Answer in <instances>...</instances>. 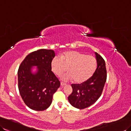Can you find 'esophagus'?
<instances>
[{"mask_svg": "<svg viewBox=\"0 0 131 131\" xmlns=\"http://www.w3.org/2000/svg\"><path fill=\"white\" fill-rule=\"evenodd\" d=\"M60 85H61L62 86H64V85H66V83H64L63 82H60Z\"/></svg>", "mask_w": 131, "mask_h": 131, "instance_id": "obj_1", "label": "esophagus"}]
</instances>
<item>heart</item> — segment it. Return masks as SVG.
<instances>
[{"mask_svg":"<svg viewBox=\"0 0 131 131\" xmlns=\"http://www.w3.org/2000/svg\"><path fill=\"white\" fill-rule=\"evenodd\" d=\"M96 67L97 60L94 57L74 50L63 53L60 57L56 56L51 62V68L54 74L60 76L68 69L69 73L63 79L66 81L73 79L76 83L87 81Z\"/></svg>","mask_w":131,"mask_h":131,"instance_id":"1","label":"heart"}]
</instances>
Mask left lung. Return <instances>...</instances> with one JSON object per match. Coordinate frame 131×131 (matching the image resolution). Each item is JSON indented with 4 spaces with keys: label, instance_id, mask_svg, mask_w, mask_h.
Instances as JSON below:
<instances>
[{
    "label": "left lung",
    "instance_id": "obj_1",
    "mask_svg": "<svg viewBox=\"0 0 131 131\" xmlns=\"http://www.w3.org/2000/svg\"><path fill=\"white\" fill-rule=\"evenodd\" d=\"M97 67L93 75L81 84H72L73 91L68 100L72 106L82 110L91 106L97 101L102 93L107 79L104 60L95 52Z\"/></svg>",
    "mask_w": 131,
    "mask_h": 131
}]
</instances>
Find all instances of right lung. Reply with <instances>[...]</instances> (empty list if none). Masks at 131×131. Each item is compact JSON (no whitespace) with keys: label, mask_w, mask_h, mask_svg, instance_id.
<instances>
[{"label":"right lung","mask_w":131,"mask_h":131,"mask_svg":"<svg viewBox=\"0 0 131 131\" xmlns=\"http://www.w3.org/2000/svg\"><path fill=\"white\" fill-rule=\"evenodd\" d=\"M54 57L53 50L39 49L29 54L19 67V91L25 104L31 110L47 109L60 87L59 81L51 71V62ZM33 66H37L36 73H31Z\"/></svg>","instance_id":"obj_1"}]
</instances>
